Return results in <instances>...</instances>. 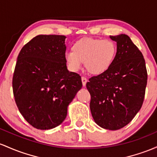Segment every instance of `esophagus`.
<instances>
[{"label":"esophagus","instance_id":"obj_1","mask_svg":"<svg viewBox=\"0 0 157 157\" xmlns=\"http://www.w3.org/2000/svg\"><path fill=\"white\" fill-rule=\"evenodd\" d=\"M82 84H83L84 87H85L86 84H87V79L85 78V77H82Z\"/></svg>","mask_w":157,"mask_h":157}]
</instances>
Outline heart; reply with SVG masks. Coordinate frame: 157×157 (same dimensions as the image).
Segmentation results:
<instances>
[{
  "mask_svg": "<svg viewBox=\"0 0 157 157\" xmlns=\"http://www.w3.org/2000/svg\"><path fill=\"white\" fill-rule=\"evenodd\" d=\"M117 52V45L111 40L83 38L74 44L72 51L65 53L64 59L70 71H78L84 62L90 73L100 75L110 68Z\"/></svg>",
  "mask_w": 157,
  "mask_h": 157,
  "instance_id": "obj_1",
  "label": "heart"
}]
</instances>
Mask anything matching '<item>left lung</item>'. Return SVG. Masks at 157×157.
Returning a JSON list of instances; mask_svg holds the SVG:
<instances>
[{"label":"left lung","mask_w":157,"mask_h":157,"mask_svg":"<svg viewBox=\"0 0 157 157\" xmlns=\"http://www.w3.org/2000/svg\"><path fill=\"white\" fill-rule=\"evenodd\" d=\"M117 52L106 72L93 76L86 84L95 122L117 131L126 126L140 111L145 98L147 74L142 53L127 35L110 36Z\"/></svg>","instance_id":"obj_1"}]
</instances>
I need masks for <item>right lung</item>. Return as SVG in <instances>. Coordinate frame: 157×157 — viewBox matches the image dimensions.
<instances>
[{
    "mask_svg": "<svg viewBox=\"0 0 157 157\" xmlns=\"http://www.w3.org/2000/svg\"><path fill=\"white\" fill-rule=\"evenodd\" d=\"M65 38L39 35L17 56L12 78L15 103L26 121L37 129L61 124L68 105L82 87L80 75L67 67Z\"/></svg>",
    "mask_w": 157,
    "mask_h": 157,
    "instance_id": "obj_1",
    "label": "right lung"
}]
</instances>
